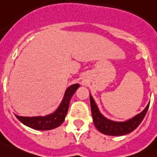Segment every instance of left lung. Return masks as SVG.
<instances>
[{
	"label": "left lung",
	"instance_id": "obj_1",
	"mask_svg": "<svg viewBox=\"0 0 157 157\" xmlns=\"http://www.w3.org/2000/svg\"><path fill=\"white\" fill-rule=\"evenodd\" d=\"M90 108H91V114H92L93 122L94 124L95 128L105 135L108 136H124L128 133L132 132L139 126L144 118L147 113V109L149 107V103L147 105L145 109L142 112L136 115L132 119L125 121V122H114L111 120H107L102 114L99 112L96 104L94 103L92 96L90 95Z\"/></svg>",
	"mask_w": 157,
	"mask_h": 157
}]
</instances>
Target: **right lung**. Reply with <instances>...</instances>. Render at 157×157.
I'll return each instance as SVG.
<instances>
[{"label": "right lung", "mask_w": 157, "mask_h": 157, "mask_svg": "<svg viewBox=\"0 0 157 157\" xmlns=\"http://www.w3.org/2000/svg\"><path fill=\"white\" fill-rule=\"evenodd\" d=\"M78 87H79V84H74V85H71L69 88H67L60 106L58 107L54 113L50 114L49 116H43V117L41 116L24 117V116H19L17 115L16 117L25 125L36 129V130H50V129L58 128L64 121L65 117L68 111V108H69L71 97Z\"/></svg>", "instance_id": "1"}]
</instances>
